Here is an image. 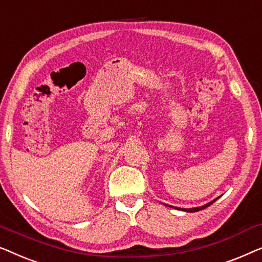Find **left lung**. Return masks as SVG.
Instances as JSON below:
<instances>
[{"instance_id": "1", "label": "left lung", "mask_w": 262, "mask_h": 262, "mask_svg": "<svg viewBox=\"0 0 262 262\" xmlns=\"http://www.w3.org/2000/svg\"><path fill=\"white\" fill-rule=\"evenodd\" d=\"M217 200V198H216ZM216 200H213L211 202H209V203H206L205 205H202V206H198V208H190V209H183V208H174V206H171V205H167V206H171V208H174V209H179V210H183V211H187V212H196V211H200V210H203L205 208H208V206L211 205L213 202H216Z\"/></svg>"}]
</instances>
